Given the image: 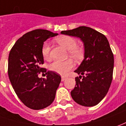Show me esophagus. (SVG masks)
Wrapping results in <instances>:
<instances>
[{"mask_svg":"<svg viewBox=\"0 0 126 126\" xmlns=\"http://www.w3.org/2000/svg\"><path fill=\"white\" fill-rule=\"evenodd\" d=\"M66 79V77H65V76H62V81H64Z\"/></svg>","mask_w":126,"mask_h":126,"instance_id":"esophagus-1","label":"esophagus"}]
</instances>
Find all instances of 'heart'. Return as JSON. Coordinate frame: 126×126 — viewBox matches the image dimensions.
I'll return each mask as SVG.
<instances>
[{"instance_id":"1","label":"heart","mask_w":126,"mask_h":126,"mask_svg":"<svg viewBox=\"0 0 126 126\" xmlns=\"http://www.w3.org/2000/svg\"><path fill=\"white\" fill-rule=\"evenodd\" d=\"M59 45L68 49V55L76 61L81 60L84 58V51L83 48L77 46V41L74 38L69 35H61L55 39ZM42 57L46 60H50V47L47 42H45L41 49ZM74 66V63L72 60L68 59L65 61H55L49 66L51 71L58 74L65 75L71 71Z\"/></svg>"}]
</instances>
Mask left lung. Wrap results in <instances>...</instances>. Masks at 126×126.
Here are the masks:
<instances>
[{"mask_svg": "<svg viewBox=\"0 0 126 126\" xmlns=\"http://www.w3.org/2000/svg\"><path fill=\"white\" fill-rule=\"evenodd\" d=\"M61 33L79 38L84 46V59L75 71L81 75L75 78L72 98L81 106H94L106 95L112 80L114 56L109 42L104 34L85 26Z\"/></svg>", "mask_w": 126, "mask_h": 126, "instance_id": "1", "label": "left lung"}]
</instances>
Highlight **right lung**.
Returning <instances> with one entry per match:
<instances>
[{"label": "right lung", "instance_id": "right-lung-1", "mask_svg": "<svg viewBox=\"0 0 126 126\" xmlns=\"http://www.w3.org/2000/svg\"><path fill=\"white\" fill-rule=\"evenodd\" d=\"M57 35L45 29L33 30L19 38L9 54L11 84L20 101L33 110H41L51 104L61 81L60 75L41 67L44 64L41 52L44 42ZM40 72H45L47 78H38Z\"/></svg>", "mask_w": 126, "mask_h": 126}]
</instances>
